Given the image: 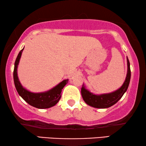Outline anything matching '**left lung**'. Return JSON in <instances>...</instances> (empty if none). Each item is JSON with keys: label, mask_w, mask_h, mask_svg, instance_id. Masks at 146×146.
<instances>
[{"label": "left lung", "mask_w": 146, "mask_h": 146, "mask_svg": "<svg viewBox=\"0 0 146 146\" xmlns=\"http://www.w3.org/2000/svg\"><path fill=\"white\" fill-rule=\"evenodd\" d=\"M127 71L124 82L119 89L113 92L96 95L90 92L88 90L86 89L84 85L83 84L81 88V94L85 102L88 105L92 107L96 108H107L111 107V106L117 103L123 96L125 92L127 91L129 81H130V64H129V62L127 57Z\"/></svg>", "instance_id": "8db88e82"}]
</instances>
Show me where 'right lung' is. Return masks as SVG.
Returning a JSON list of instances; mask_svg holds the SVG:
<instances>
[{
	"label": "right lung",
	"instance_id": "add662e5",
	"mask_svg": "<svg viewBox=\"0 0 146 146\" xmlns=\"http://www.w3.org/2000/svg\"><path fill=\"white\" fill-rule=\"evenodd\" d=\"M23 50L24 48L22 49L17 56L13 72L14 82H15V88L18 93L29 104L33 107L36 108L45 109L54 106L58 102L60 99L62 90L68 83V79L64 80L63 81H62L60 83H59L53 88L46 92H44L34 93L27 90L20 82L17 74L18 65H19Z\"/></svg>",
	"mask_w": 146,
	"mask_h": 146
}]
</instances>
